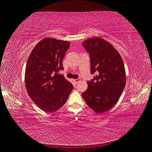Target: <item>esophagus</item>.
<instances>
[{
    "label": "esophagus",
    "instance_id": "esophagus-1",
    "mask_svg": "<svg viewBox=\"0 0 152 152\" xmlns=\"http://www.w3.org/2000/svg\"><path fill=\"white\" fill-rule=\"evenodd\" d=\"M73 80H74V82H75V83H78V82H80V79H73Z\"/></svg>",
    "mask_w": 152,
    "mask_h": 152
}]
</instances>
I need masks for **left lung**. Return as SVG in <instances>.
<instances>
[{"label": "left lung", "instance_id": "8db88e82", "mask_svg": "<svg viewBox=\"0 0 152 152\" xmlns=\"http://www.w3.org/2000/svg\"><path fill=\"white\" fill-rule=\"evenodd\" d=\"M82 45L89 53L91 72L96 73L87 82L82 97L92 110L102 113L113 108L121 97L126 84L125 67L120 54L108 41L88 39Z\"/></svg>", "mask_w": 152, "mask_h": 152}]
</instances>
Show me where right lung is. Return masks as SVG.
<instances>
[{
    "instance_id": "1",
    "label": "right lung",
    "mask_w": 152,
    "mask_h": 152,
    "mask_svg": "<svg viewBox=\"0 0 152 152\" xmlns=\"http://www.w3.org/2000/svg\"><path fill=\"white\" fill-rule=\"evenodd\" d=\"M70 45L68 41L45 38L32 50L27 61L25 81L30 98L44 111L52 113L65 104L73 89L59 73Z\"/></svg>"
}]
</instances>
